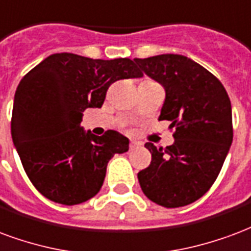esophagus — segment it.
Instances as JSON below:
<instances>
[{
	"label": "esophagus",
	"instance_id": "34e87169",
	"mask_svg": "<svg viewBox=\"0 0 251 251\" xmlns=\"http://www.w3.org/2000/svg\"><path fill=\"white\" fill-rule=\"evenodd\" d=\"M138 146H140V143H139V142H136V140H131V143H129V147L135 148V147H138Z\"/></svg>",
	"mask_w": 251,
	"mask_h": 251
}]
</instances>
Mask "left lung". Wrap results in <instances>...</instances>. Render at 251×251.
<instances>
[{
    "instance_id": "8db88e82",
    "label": "left lung",
    "mask_w": 251,
    "mask_h": 251,
    "mask_svg": "<svg viewBox=\"0 0 251 251\" xmlns=\"http://www.w3.org/2000/svg\"><path fill=\"white\" fill-rule=\"evenodd\" d=\"M135 63L163 85L159 120L175 128L171 146L146 143L152 160L138 174L139 183L156 204L187 206L207 193L227 156L233 142L230 99L213 73L186 56L170 53Z\"/></svg>"
}]
</instances>
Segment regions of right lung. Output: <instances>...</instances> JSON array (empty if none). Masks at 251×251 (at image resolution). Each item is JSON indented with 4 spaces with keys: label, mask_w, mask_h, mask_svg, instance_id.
<instances>
[{
    "label": "right lung",
    "mask_w": 251,
    "mask_h": 251,
    "mask_svg": "<svg viewBox=\"0 0 251 251\" xmlns=\"http://www.w3.org/2000/svg\"><path fill=\"white\" fill-rule=\"evenodd\" d=\"M129 58L93 60L54 53L29 71L14 95L12 139L24 170L45 198L72 206L95 197L107 164L127 152L129 140L108 129L103 136L80 126L87 108H100L111 84L142 77Z\"/></svg>",
    "instance_id": "obj_1"
}]
</instances>
